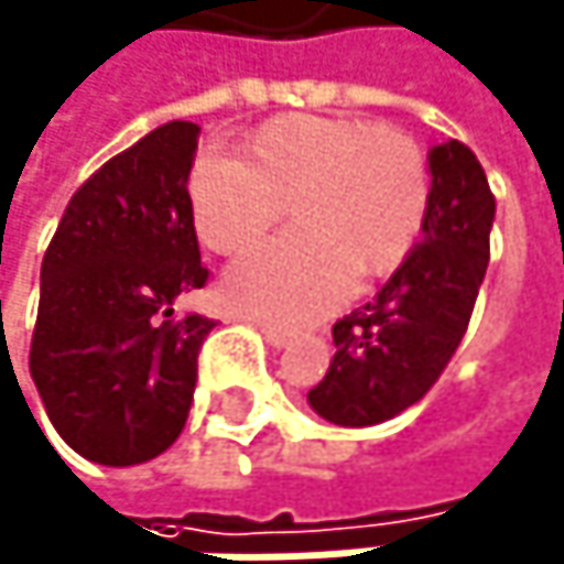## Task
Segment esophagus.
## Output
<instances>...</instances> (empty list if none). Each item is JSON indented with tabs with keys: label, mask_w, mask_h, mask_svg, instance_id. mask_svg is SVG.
<instances>
[{
	"label": "esophagus",
	"mask_w": 564,
	"mask_h": 564,
	"mask_svg": "<svg viewBox=\"0 0 564 564\" xmlns=\"http://www.w3.org/2000/svg\"><path fill=\"white\" fill-rule=\"evenodd\" d=\"M257 324H260L263 337H267L273 347H288V344L294 340V334H291V330H280V327H273V324H267V321H257Z\"/></svg>",
	"instance_id": "1"
}]
</instances>
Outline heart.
Instances as JSON below:
<instances>
[{
	"mask_svg": "<svg viewBox=\"0 0 564 564\" xmlns=\"http://www.w3.org/2000/svg\"><path fill=\"white\" fill-rule=\"evenodd\" d=\"M196 234L214 253L263 243L288 207L297 234L240 260L230 307L273 324H307L334 311L360 276L394 273L417 247L431 170L417 140L391 123L291 112L263 123L247 160L199 153L186 176Z\"/></svg>",
	"mask_w": 564,
	"mask_h": 564,
	"instance_id": "heart-1",
	"label": "heart"
}]
</instances>
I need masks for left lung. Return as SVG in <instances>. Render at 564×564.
Masks as SVG:
<instances>
[{
    "label": "left lung",
    "mask_w": 564,
    "mask_h": 564,
    "mask_svg": "<svg viewBox=\"0 0 564 564\" xmlns=\"http://www.w3.org/2000/svg\"><path fill=\"white\" fill-rule=\"evenodd\" d=\"M431 207L421 243L378 297L334 324V360L311 408L371 427L417 404L458 350L488 270L495 193L478 156L448 140L427 153Z\"/></svg>",
    "instance_id": "obj_1"
}]
</instances>
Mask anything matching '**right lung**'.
Here are the masks:
<instances>
[{"mask_svg":"<svg viewBox=\"0 0 564 564\" xmlns=\"http://www.w3.org/2000/svg\"><path fill=\"white\" fill-rule=\"evenodd\" d=\"M199 127H156L69 199L43 257L29 375L66 445L109 468L180 437L214 321L173 314L207 284L186 176Z\"/></svg>","mask_w":564,"mask_h":564,"instance_id":"add662e5","label":"right lung"}]
</instances>
